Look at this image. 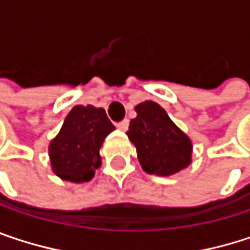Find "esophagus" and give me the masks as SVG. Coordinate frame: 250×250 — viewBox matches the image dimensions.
Segmentation results:
<instances>
[{
  "instance_id": "34e87169",
  "label": "esophagus",
  "mask_w": 250,
  "mask_h": 250,
  "mask_svg": "<svg viewBox=\"0 0 250 250\" xmlns=\"http://www.w3.org/2000/svg\"><path fill=\"white\" fill-rule=\"evenodd\" d=\"M117 128H119V130H122V131H127V128H128V120L125 119V120H123V122L117 123Z\"/></svg>"
}]
</instances>
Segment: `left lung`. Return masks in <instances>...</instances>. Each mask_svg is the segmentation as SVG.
Instances as JSON below:
<instances>
[{
  "mask_svg": "<svg viewBox=\"0 0 250 250\" xmlns=\"http://www.w3.org/2000/svg\"><path fill=\"white\" fill-rule=\"evenodd\" d=\"M136 119L127 136L136 146L139 162L147 174L169 176L191 164L192 143L167 111L153 101L136 105Z\"/></svg>",
  "mask_w": 250,
  "mask_h": 250,
  "instance_id": "obj_1",
  "label": "left lung"
}]
</instances>
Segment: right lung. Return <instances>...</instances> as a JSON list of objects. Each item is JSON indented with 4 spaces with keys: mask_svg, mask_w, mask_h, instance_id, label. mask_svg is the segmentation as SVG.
<instances>
[{
    "mask_svg": "<svg viewBox=\"0 0 250 250\" xmlns=\"http://www.w3.org/2000/svg\"><path fill=\"white\" fill-rule=\"evenodd\" d=\"M116 127L104 108L75 105L49 145L52 171L69 182H88L101 165L100 147Z\"/></svg>",
    "mask_w": 250,
    "mask_h": 250,
    "instance_id": "1",
    "label": "right lung"
}]
</instances>
